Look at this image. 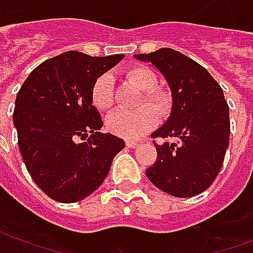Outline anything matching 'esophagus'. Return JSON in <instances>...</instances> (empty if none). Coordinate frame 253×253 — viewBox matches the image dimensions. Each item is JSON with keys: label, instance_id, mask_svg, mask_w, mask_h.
Wrapping results in <instances>:
<instances>
[{"label": "esophagus", "instance_id": "obj_1", "mask_svg": "<svg viewBox=\"0 0 253 253\" xmlns=\"http://www.w3.org/2000/svg\"><path fill=\"white\" fill-rule=\"evenodd\" d=\"M138 145H139V143L134 142V141H126V146H127V148L134 149V148H137Z\"/></svg>", "mask_w": 253, "mask_h": 253}]
</instances>
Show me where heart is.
I'll use <instances>...</instances> for the list:
<instances>
[{"instance_id": "obj_1", "label": "heart", "mask_w": 253, "mask_h": 253, "mask_svg": "<svg viewBox=\"0 0 253 253\" xmlns=\"http://www.w3.org/2000/svg\"><path fill=\"white\" fill-rule=\"evenodd\" d=\"M126 78L137 88L145 92L141 100V108L135 111L118 110L107 116V130L126 139H135L150 131L159 121L160 116L169 114L172 108L170 94L159 89V78L156 73L146 66H134L126 72ZM92 104L100 111H108L114 105V78L110 73H103L96 78L90 88Z\"/></svg>"}]
</instances>
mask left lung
Segmentation results:
<instances>
[{
    "label": "left lung",
    "mask_w": 253,
    "mask_h": 253,
    "mask_svg": "<svg viewBox=\"0 0 253 253\" xmlns=\"http://www.w3.org/2000/svg\"><path fill=\"white\" fill-rule=\"evenodd\" d=\"M134 57L152 63L172 92L169 118L152 132V138L165 142L156 143L157 160L146 176L169 195H198L217 177L229 145V107L222 88L205 67L172 48ZM169 137L175 142L168 143Z\"/></svg>",
    "instance_id": "left-lung-1"
}]
</instances>
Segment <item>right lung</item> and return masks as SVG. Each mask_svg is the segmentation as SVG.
<instances>
[{"label": "right lung", "mask_w": 253, "mask_h": 253, "mask_svg": "<svg viewBox=\"0 0 253 253\" xmlns=\"http://www.w3.org/2000/svg\"><path fill=\"white\" fill-rule=\"evenodd\" d=\"M123 57L63 52L41 63L20 88L13 112L20 153L31 177L54 201L74 203L90 195L125 148L122 138L99 131L103 121L90 100L94 80Z\"/></svg>", "instance_id": "add662e5"}]
</instances>
